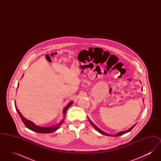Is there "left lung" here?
<instances>
[{"instance_id":"obj_1","label":"left lung","mask_w":161,"mask_h":161,"mask_svg":"<svg viewBox=\"0 0 161 161\" xmlns=\"http://www.w3.org/2000/svg\"><path fill=\"white\" fill-rule=\"evenodd\" d=\"M89 121H90V123L91 124H92V126L96 129V130H97L98 132H100L101 134H102V135H106V136H121V135H123L124 134H125V133H128V132H129L131 130L133 129V128L136 125V124H135V125H133L131 127H130L129 129H128L127 130H125V131H120V132H119V133H116V135H109V134H107L106 133H105V132H104V131H103L102 130H100V129H98L95 125H94L93 123L89 120Z\"/></svg>"}]
</instances>
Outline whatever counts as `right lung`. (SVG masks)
<instances>
[{
    "mask_svg": "<svg viewBox=\"0 0 161 161\" xmlns=\"http://www.w3.org/2000/svg\"><path fill=\"white\" fill-rule=\"evenodd\" d=\"M18 86H19V84H18ZM72 104V102H70L69 104L64 108V110H63V114H66V112L68 108H69V106H70V105H71ZM15 109H16V110H17L18 114L20 116V117L22 121H23V123H24V124L25 125V126H26L28 129H30V130H32V131H36V132H37V133H52V132H53L54 131L57 130V129L60 127V126L61 125V124H63V121H62L61 123H60L59 124L56 125H55V126H51V127H40V126L35 125L32 122H31L30 121H29V120L26 119V118H25L23 116H22V115L20 114V112L19 111V110H18L17 108L16 107V106H15Z\"/></svg>",
    "mask_w": 161,
    "mask_h": 161,
    "instance_id": "right-lung-1",
    "label": "right lung"
}]
</instances>
